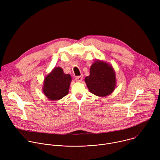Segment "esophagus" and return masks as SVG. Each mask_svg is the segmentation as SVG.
<instances>
[{
  "instance_id": "34e87169",
  "label": "esophagus",
  "mask_w": 160,
  "mask_h": 160,
  "mask_svg": "<svg viewBox=\"0 0 160 160\" xmlns=\"http://www.w3.org/2000/svg\"><path fill=\"white\" fill-rule=\"evenodd\" d=\"M83 79V77L82 76H77L75 78V80L77 82H80Z\"/></svg>"
}]
</instances>
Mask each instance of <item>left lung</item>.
Instances as JSON below:
<instances>
[{
    "label": "left lung",
    "instance_id": "1",
    "mask_svg": "<svg viewBox=\"0 0 160 160\" xmlns=\"http://www.w3.org/2000/svg\"><path fill=\"white\" fill-rule=\"evenodd\" d=\"M85 82L91 93L98 96H106L115 90V73L112 66L101 61H96L90 68V75Z\"/></svg>",
    "mask_w": 160,
    "mask_h": 160
}]
</instances>
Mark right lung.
I'll return each mask as SVG.
<instances>
[{
    "label": "right lung",
    "mask_w": 160,
    "mask_h": 160,
    "mask_svg": "<svg viewBox=\"0 0 160 160\" xmlns=\"http://www.w3.org/2000/svg\"><path fill=\"white\" fill-rule=\"evenodd\" d=\"M71 81V76L64 73L62 68H54L45 78L43 92L50 100L62 99L68 94Z\"/></svg>",
    "instance_id": "add662e5"
}]
</instances>
